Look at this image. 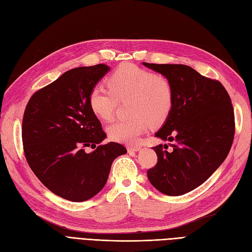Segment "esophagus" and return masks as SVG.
<instances>
[{"mask_svg": "<svg viewBox=\"0 0 252 252\" xmlns=\"http://www.w3.org/2000/svg\"><path fill=\"white\" fill-rule=\"evenodd\" d=\"M126 149H127L128 152H137V151H139L141 149V147H140V145H138V144L137 145H127Z\"/></svg>", "mask_w": 252, "mask_h": 252, "instance_id": "obj_1", "label": "esophagus"}]
</instances>
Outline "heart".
<instances>
[{"label":"heart","mask_w":252,"mask_h":252,"mask_svg":"<svg viewBox=\"0 0 252 252\" xmlns=\"http://www.w3.org/2000/svg\"><path fill=\"white\" fill-rule=\"evenodd\" d=\"M108 88L95 86L89 93V105L103 120L114 116L118 100L129 98L132 116L113 123L108 127L111 139L136 143L150 124L157 126L168 117L173 107V88L168 79L134 63H123L108 78Z\"/></svg>","instance_id":"obj_1"}]
</instances>
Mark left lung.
<instances>
[{"label": "left lung", "instance_id": "left-lung-1", "mask_svg": "<svg viewBox=\"0 0 252 252\" xmlns=\"http://www.w3.org/2000/svg\"><path fill=\"white\" fill-rule=\"evenodd\" d=\"M164 75L173 88V107L155 134L173 142L153 148L156 165L148 170L154 188L167 196H180L204 183L222 164L234 137L231 99L217 79L201 75L185 64L143 63Z\"/></svg>", "mask_w": 252, "mask_h": 252}]
</instances>
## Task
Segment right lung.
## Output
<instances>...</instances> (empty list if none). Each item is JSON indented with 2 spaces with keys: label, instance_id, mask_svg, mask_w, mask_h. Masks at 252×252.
I'll list each match as a JSON object with an SVG mask.
<instances>
[{
  "label": "right lung",
  "instance_id": "add662e5",
  "mask_svg": "<svg viewBox=\"0 0 252 252\" xmlns=\"http://www.w3.org/2000/svg\"><path fill=\"white\" fill-rule=\"evenodd\" d=\"M110 70L104 63L64 72L29 99L22 140L32 172L56 196L73 202L93 198L107 183L111 165L126 153L107 136L89 105V93ZM91 146L93 152L87 153Z\"/></svg>",
  "mask_w": 252,
  "mask_h": 252
}]
</instances>
